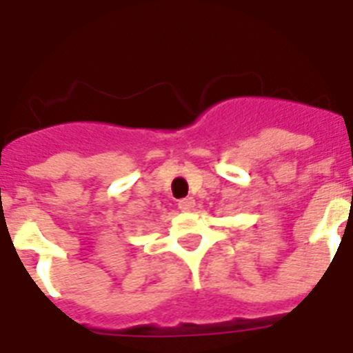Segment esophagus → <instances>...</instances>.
Listing matches in <instances>:
<instances>
[{
    "label": "esophagus",
    "mask_w": 353,
    "mask_h": 353,
    "mask_svg": "<svg viewBox=\"0 0 353 353\" xmlns=\"http://www.w3.org/2000/svg\"><path fill=\"white\" fill-rule=\"evenodd\" d=\"M194 199L192 198H183V199H180L179 201V208L182 212H191L192 208H194Z\"/></svg>",
    "instance_id": "1"
}]
</instances>
